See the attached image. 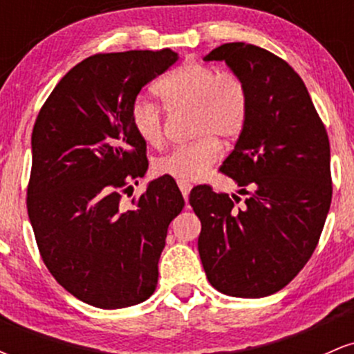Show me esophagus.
<instances>
[{
  "label": "esophagus",
  "instance_id": "1",
  "mask_svg": "<svg viewBox=\"0 0 354 354\" xmlns=\"http://www.w3.org/2000/svg\"><path fill=\"white\" fill-rule=\"evenodd\" d=\"M178 186H180V189H181V193H183V198H185V200H188L189 191H191L189 183L188 181H178Z\"/></svg>",
  "mask_w": 354,
  "mask_h": 354
}]
</instances>
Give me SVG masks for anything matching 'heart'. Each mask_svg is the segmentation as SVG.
<instances>
[{
    "mask_svg": "<svg viewBox=\"0 0 354 354\" xmlns=\"http://www.w3.org/2000/svg\"><path fill=\"white\" fill-rule=\"evenodd\" d=\"M169 113H191L194 143L174 148L158 158L154 171L180 181H196L219 160L216 138L234 140L245 128L250 111V93L245 81L231 71L201 63H185L154 86ZM131 120L136 133L149 146L165 138L163 109L153 101L138 98Z\"/></svg>",
    "mask_w": 354,
    "mask_h": 354,
    "instance_id": "b5f03b06",
    "label": "heart"
}]
</instances>
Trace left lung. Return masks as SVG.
I'll return each mask as SVG.
<instances>
[{
  "instance_id": "1",
  "label": "left lung",
  "mask_w": 354,
  "mask_h": 354,
  "mask_svg": "<svg viewBox=\"0 0 354 354\" xmlns=\"http://www.w3.org/2000/svg\"><path fill=\"white\" fill-rule=\"evenodd\" d=\"M205 61H225L250 93L246 124L221 166L248 196L238 208L209 186L191 191L198 251L211 286L263 298L286 286L318 245L333 193L330 140L303 80L273 53L226 43Z\"/></svg>"
}]
</instances>
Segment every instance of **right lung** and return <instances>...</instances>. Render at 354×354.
Listing matches in <instances>:
<instances>
[{"instance_id": "obj_1", "label": "right lung", "mask_w": 354, "mask_h": 354, "mask_svg": "<svg viewBox=\"0 0 354 354\" xmlns=\"http://www.w3.org/2000/svg\"><path fill=\"white\" fill-rule=\"evenodd\" d=\"M178 58L171 50L89 56L36 118L28 216L50 273L91 306H133L156 290L168 226L185 200L165 176L129 206L121 193L148 169L131 120L136 96Z\"/></svg>"}]
</instances>
